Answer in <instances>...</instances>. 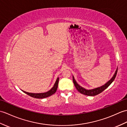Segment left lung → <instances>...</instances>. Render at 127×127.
<instances>
[{"instance_id": "8db88e82", "label": "left lung", "mask_w": 127, "mask_h": 127, "mask_svg": "<svg viewBox=\"0 0 127 127\" xmlns=\"http://www.w3.org/2000/svg\"><path fill=\"white\" fill-rule=\"evenodd\" d=\"M117 69H118V68L116 70L115 73V74L113 76V77H112V78L105 85H103V86H102L101 87L96 88V89H94L93 90L85 89L84 88H82V87L80 86V85H79L77 83V82H76L75 79H74V77H73V83H74V85L76 88V89H77L80 93H81L82 94H84V95H87V96H95V95H98V94H99L100 93H101L102 91H103L105 89H107V88L111 84L112 82L114 81L115 78V77H116V75H117Z\"/></svg>"}]
</instances>
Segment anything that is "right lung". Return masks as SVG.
Masks as SVG:
<instances>
[{"mask_svg": "<svg viewBox=\"0 0 127 127\" xmlns=\"http://www.w3.org/2000/svg\"><path fill=\"white\" fill-rule=\"evenodd\" d=\"M58 81H59V78L58 77L56 81L55 85L54 87L52 88V89L49 90V91L45 93H40V94H34V93H29L28 92H26V91H23L24 93L27 94V95H29L30 96H31L32 97H34V98H45V97H48L49 96H51L53 94H55L57 89L58 87Z\"/></svg>", "mask_w": 127, "mask_h": 127, "instance_id": "1", "label": "right lung"}]
</instances>
